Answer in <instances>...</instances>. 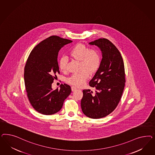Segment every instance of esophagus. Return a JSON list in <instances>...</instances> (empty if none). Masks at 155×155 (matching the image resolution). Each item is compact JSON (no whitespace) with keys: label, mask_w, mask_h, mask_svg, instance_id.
<instances>
[{"label":"esophagus","mask_w":155,"mask_h":155,"mask_svg":"<svg viewBox=\"0 0 155 155\" xmlns=\"http://www.w3.org/2000/svg\"><path fill=\"white\" fill-rule=\"evenodd\" d=\"M77 89V87H75V86H71V90L73 91H75Z\"/></svg>","instance_id":"34e87169"}]
</instances>
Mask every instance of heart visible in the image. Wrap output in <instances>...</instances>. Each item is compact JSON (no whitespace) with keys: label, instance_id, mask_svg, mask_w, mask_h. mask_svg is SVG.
<instances>
[{"label":"heart","instance_id":"b5f03b06","mask_svg":"<svg viewBox=\"0 0 155 155\" xmlns=\"http://www.w3.org/2000/svg\"><path fill=\"white\" fill-rule=\"evenodd\" d=\"M69 55L80 61L81 71L71 75L67 78L66 82L76 87L82 86L88 79L89 74H93L99 68L101 63L100 53L95 49H90L84 44H78L71 49ZM66 63L65 57H61L58 61V67L61 71H66Z\"/></svg>","mask_w":155,"mask_h":155}]
</instances>
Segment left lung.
<instances>
[{"label": "left lung", "instance_id": "obj_1", "mask_svg": "<svg viewBox=\"0 0 155 155\" xmlns=\"http://www.w3.org/2000/svg\"><path fill=\"white\" fill-rule=\"evenodd\" d=\"M89 44L98 47L102 59L89 82L95 91L83 90L81 106L86 116L99 119L107 116L117 107L126 82L124 65L120 53L107 39L99 38Z\"/></svg>", "mask_w": 155, "mask_h": 155}]
</instances>
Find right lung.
Wrapping results in <instances>:
<instances>
[{
    "mask_svg": "<svg viewBox=\"0 0 155 155\" xmlns=\"http://www.w3.org/2000/svg\"><path fill=\"white\" fill-rule=\"evenodd\" d=\"M70 40L52 36L33 48L24 68V82L28 99L35 110L44 115L58 112L71 93V86L61 84L60 89L53 90L52 84L60 74L57 62L62 47Z\"/></svg>",
    "mask_w": 155,
    "mask_h": 155,
    "instance_id": "right-lung-1",
    "label": "right lung"
}]
</instances>
